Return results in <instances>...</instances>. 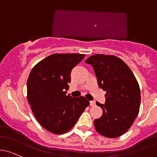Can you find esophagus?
Segmentation results:
<instances>
[{
    "mask_svg": "<svg viewBox=\"0 0 157 157\" xmlns=\"http://www.w3.org/2000/svg\"><path fill=\"white\" fill-rule=\"evenodd\" d=\"M95 101H90V106H95Z\"/></svg>",
    "mask_w": 157,
    "mask_h": 157,
    "instance_id": "34e87169",
    "label": "esophagus"
}]
</instances>
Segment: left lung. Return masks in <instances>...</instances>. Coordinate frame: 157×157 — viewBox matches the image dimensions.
Segmentation results:
<instances>
[{"mask_svg":"<svg viewBox=\"0 0 157 157\" xmlns=\"http://www.w3.org/2000/svg\"><path fill=\"white\" fill-rule=\"evenodd\" d=\"M92 66L98 86L106 91L103 110L94 120L96 131L107 138H117L128 130L139 112L141 91L128 66L114 56L93 55L86 60Z\"/></svg>","mask_w":157,"mask_h":157,"instance_id":"left-lung-1","label":"left lung"}]
</instances>
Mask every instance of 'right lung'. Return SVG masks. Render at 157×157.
<instances>
[{"mask_svg":"<svg viewBox=\"0 0 157 157\" xmlns=\"http://www.w3.org/2000/svg\"><path fill=\"white\" fill-rule=\"evenodd\" d=\"M84 54L55 53L38 62L27 82V98L40 124L53 134H64L76 124L90 101L67 95L72 69Z\"/></svg>","mask_w":157,"mask_h":157,"instance_id":"right-lung-1","label":"right lung"}]
</instances>
